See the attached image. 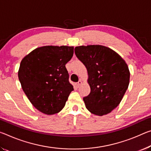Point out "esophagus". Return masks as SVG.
Instances as JSON below:
<instances>
[{
  "label": "esophagus",
  "mask_w": 151,
  "mask_h": 151,
  "mask_svg": "<svg viewBox=\"0 0 151 151\" xmlns=\"http://www.w3.org/2000/svg\"><path fill=\"white\" fill-rule=\"evenodd\" d=\"M81 84H82V81H81V80H79V81H78V82L76 83V87H79L81 85Z\"/></svg>",
  "instance_id": "esophagus-1"
}]
</instances>
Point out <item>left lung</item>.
Here are the masks:
<instances>
[{"label":"left lung","mask_w":151,"mask_h":151,"mask_svg":"<svg viewBox=\"0 0 151 151\" xmlns=\"http://www.w3.org/2000/svg\"><path fill=\"white\" fill-rule=\"evenodd\" d=\"M75 53L88 72L91 91L83 97L86 107L97 116L110 113L118 107L128 87V65L118 54L103 45L77 46Z\"/></svg>","instance_id":"8db88e82"}]
</instances>
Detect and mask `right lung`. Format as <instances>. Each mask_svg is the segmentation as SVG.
<instances>
[{
    "label": "right lung",
    "instance_id": "1",
    "mask_svg": "<svg viewBox=\"0 0 151 151\" xmlns=\"http://www.w3.org/2000/svg\"><path fill=\"white\" fill-rule=\"evenodd\" d=\"M74 47L47 45L33 50L21 60L19 79L24 93L35 108L47 115L63 109L74 90L66 64Z\"/></svg>",
    "mask_w": 151,
    "mask_h": 151
}]
</instances>
